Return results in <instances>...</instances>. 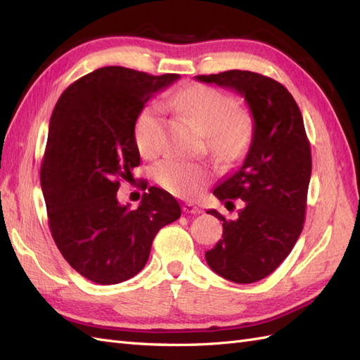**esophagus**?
<instances>
[{
    "label": "esophagus",
    "mask_w": 360,
    "mask_h": 360,
    "mask_svg": "<svg viewBox=\"0 0 360 360\" xmlns=\"http://www.w3.org/2000/svg\"><path fill=\"white\" fill-rule=\"evenodd\" d=\"M182 210H184V213H188V215H200L201 213V209L192 202H186L182 205Z\"/></svg>",
    "instance_id": "34e87169"
}]
</instances>
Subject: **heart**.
<instances>
[{
	"label": "heart",
	"mask_w": 360,
	"mask_h": 360,
	"mask_svg": "<svg viewBox=\"0 0 360 360\" xmlns=\"http://www.w3.org/2000/svg\"><path fill=\"white\" fill-rule=\"evenodd\" d=\"M170 103L195 122L205 134L209 150L221 162H236L248 153L254 122L246 111L236 110L233 97L207 85H190L174 93ZM162 125V111L155 103L145 105L137 114L133 133L142 155L151 156L159 150ZM155 178L172 193L192 200L207 186L212 173L202 164L167 158L156 164Z\"/></svg>",
	"instance_id": "obj_1"
}]
</instances>
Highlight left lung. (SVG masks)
<instances>
[{
    "instance_id": "obj_1",
    "label": "left lung",
    "mask_w": 360,
    "mask_h": 360,
    "mask_svg": "<svg viewBox=\"0 0 360 360\" xmlns=\"http://www.w3.org/2000/svg\"><path fill=\"white\" fill-rule=\"evenodd\" d=\"M196 79L235 89L254 117L243 165L213 190L226 207L232 200H243V207L229 221L207 212L223 221V240L205 259L221 277L255 283L277 269L303 231L312 160L302 112L281 83L262 74L232 70Z\"/></svg>"
}]
</instances>
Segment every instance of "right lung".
I'll return each instance as SVG.
<instances>
[{
	"instance_id": "1",
	"label": "right lung",
	"mask_w": 360,
	"mask_h": 360,
	"mask_svg": "<svg viewBox=\"0 0 360 360\" xmlns=\"http://www.w3.org/2000/svg\"><path fill=\"white\" fill-rule=\"evenodd\" d=\"M178 79L98 68L71 83L53 108L40 170L49 229L72 269L97 285L141 272L156 233L181 217L178 201L158 187L134 210L117 201L120 179L141 164L137 114Z\"/></svg>"
}]
</instances>
